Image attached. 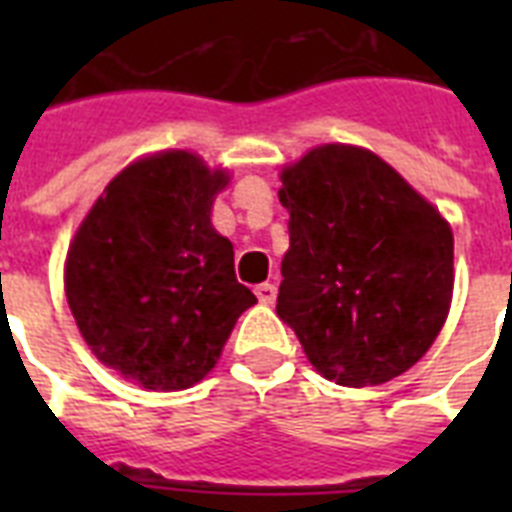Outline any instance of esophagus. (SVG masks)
<instances>
[{
  "instance_id": "34e87169",
  "label": "esophagus",
  "mask_w": 512,
  "mask_h": 512,
  "mask_svg": "<svg viewBox=\"0 0 512 512\" xmlns=\"http://www.w3.org/2000/svg\"><path fill=\"white\" fill-rule=\"evenodd\" d=\"M255 295L263 305H273V303H276V295H279V289H276V284H260V287H255Z\"/></svg>"
}]
</instances>
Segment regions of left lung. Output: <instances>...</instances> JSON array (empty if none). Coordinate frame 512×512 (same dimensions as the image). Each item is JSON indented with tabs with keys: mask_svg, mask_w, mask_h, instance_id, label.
<instances>
[{
	"mask_svg": "<svg viewBox=\"0 0 512 512\" xmlns=\"http://www.w3.org/2000/svg\"><path fill=\"white\" fill-rule=\"evenodd\" d=\"M289 212L276 313L313 369L348 388L412 369L444 329L452 225L369 148L324 143L279 172Z\"/></svg>",
	"mask_w": 512,
	"mask_h": 512,
	"instance_id": "8db88e82",
	"label": "left lung"
}]
</instances>
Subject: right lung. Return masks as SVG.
I'll return each mask as SVG.
<instances>
[{"label":"right lung","instance_id":"right-lung-1","mask_svg":"<svg viewBox=\"0 0 512 512\" xmlns=\"http://www.w3.org/2000/svg\"><path fill=\"white\" fill-rule=\"evenodd\" d=\"M225 167L167 148L127 164L76 228L63 287L92 356L146 390H185L217 366L257 297L212 225Z\"/></svg>","mask_w":512,"mask_h":512}]
</instances>
